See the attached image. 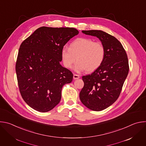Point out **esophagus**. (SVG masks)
I'll return each instance as SVG.
<instances>
[{
    "instance_id": "34e87169",
    "label": "esophagus",
    "mask_w": 146,
    "mask_h": 146,
    "mask_svg": "<svg viewBox=\"0 0 146 146\" xmlns=\"http://www.w3.org/2000/svg\"><path fill=\"white\" fill-rule=\"evenodd\" d=\"M80 78V76L78 75V74H74L73 75V78L74 80H76V79H78Z\"/></svg>"
}]
</instances>
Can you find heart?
I'll return each mask as SVG.
<instances>
[{
    "instance_id": "1",
    "label": "heart",
    "mask_w": 146,
    "mask_h": 146,
    "mask_svg": "<svg viewBox=\"0 0 146 146\" xmlns=\"http://www.w3.org/2000/svg\"><path fill=\"white\" fill-rule=\"evenodd\" d=\"M105 48L99 41L89 38H78L70 45V48L64 46L61 50L60 56L64 66L72 68L77 60L73 69L77 73L87 70L93 72L102 64L105 57Z\"/></svg>"
}]
</instances>
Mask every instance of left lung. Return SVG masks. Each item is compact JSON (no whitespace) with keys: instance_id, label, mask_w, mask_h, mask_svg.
Instances as JSON below:
<instances>
[{"instance_id":"left-lung-1","label":"left lung","mask_w":146,"mask_h":146,"mask_svg":"<svg viewBox=\"0 0 146 146\" xmlns=\"http://www.w3.org/2000/svg\"><path fill=\"white\" fill-rule=\"evenodd\" d=\"M87 35L98 37L105 48V57L101 66L91 74L82 77L84 87L80 99L87 108L101 111L117 100L129 72L125 50L114 36L98 30L82 31Z\"/></svg>"}]
</instances>
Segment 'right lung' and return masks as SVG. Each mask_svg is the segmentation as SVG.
Segmentation results:
<instances>
[{
  "label": "right lung",
  "mask_w": 146,
  "mask_h": 146,
  "mask_svg": "<svg viewBox=\"0 0 146 146\" xmlns=\"http://www.w3.org/2000/svg\"><path fill=\"white\" fill-rule=\"evenodd\" d=\"M73 28L43 27L20 46L15 71L19 91L34 110L47 112L61 99V91L72 81L73 73L60 64V52L68 41L78 34Z\"/></svg>",
  "instance_id": "right-lung-1"
}]
</instances>
